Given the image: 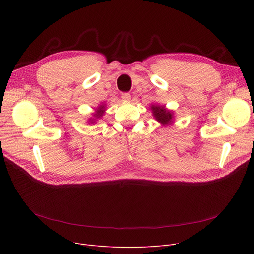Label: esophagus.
I'll list each match as a JSON object with an SVG mask.
<instances>
[{
    "mask_svg": "<svg viewBox=\"0 0 254 254\" xmlns=\"http://www.w3.org/2000/svg\"><path fill=\"white\" fill-rule=\"evenodd\" d=\"M122 99L124 101H129L130 100V93L128 92H123L122 93Z\"/></svg>",
    "mask_w": 254,
    "mask_h": 254,
    "instance_id": "obj_1",
    "label": "esophagus"
}]
</instances>
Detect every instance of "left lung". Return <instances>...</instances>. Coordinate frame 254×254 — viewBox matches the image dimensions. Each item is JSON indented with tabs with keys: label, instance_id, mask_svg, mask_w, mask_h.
<instances>
[{
	"label": "left lung",
	"instance_id": "1",
	"mask_svg": "<svg viewBox=\"0 0 254 254\" xmlns=\"http://www.w3.org/2000/svg\"><path fill=\"white\" fill-rule=\"evenodd\" d=\"M152 112L154 117L156 118L157 122L162 123L163 125H167L169 123H171L172 120V113L168 110H166L164 107L161 106H153L151 107Z\"/></svg>",
	"mask_w": 254,
	"mask_h": 254
}]
</instances>
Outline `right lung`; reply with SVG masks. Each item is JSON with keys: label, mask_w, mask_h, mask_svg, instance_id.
I'll list each match as a JSON object with an SVG mask.
<instances>
[{"label": "right lung", "mask_w": 254, "mask_h": 254, "mask_svg": "<svg viewBox=\"0 0 254 254\" xmlns=\"http://www.w3.org/2000/svg\"><path fill=\"white\" fill-rule=\"evenodd\" d=\"M103 113H104V106H100L99 109H97L96 111L95 116H97V118H100L103 115Z\"/></svg>", "instance_id": "add662e5"}]
</instances>
